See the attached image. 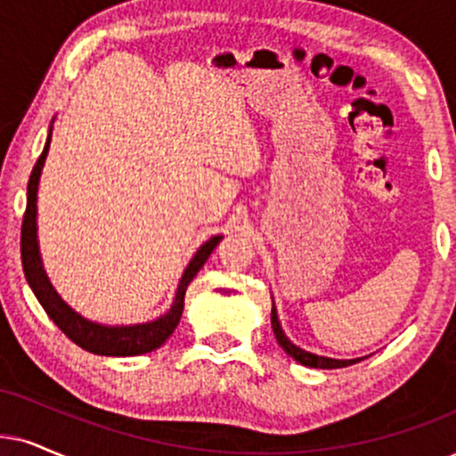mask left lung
<instances>
[{"label": "left lung", "instance_id": "8db88e82", "mask_svg": "<svg viewBox=\"0 0 456 456\" xmlns=\"http://www.w3.org/2000/svg\"><path fill=\"white\" fill-rule=\"evenodd\" d=\"M271 328H273L275 338H278L280 347L284 349L286 354L292 357V360H297L298 364H303V366H309V368H345V366L355 364V362H360V360H332V357H322V355L309 354V351H305L301 347H297V345H292L286 338V334L281 332V326L278 322V314H275V307H271Z\"/></svg>", "mask_w": 456, "mask_h": 456}]
</instances>
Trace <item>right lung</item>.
I'll return each mask as SVG.
<instances>
[{"instance_id":"add662e5","label":"right lung","mask_w":456,"mask_h":456,"mask_svg":"<svg viewBox=\"0 0 456 456\" xmlns=\"http://www.w3.org/2000/svg\"><path fill=\"white\" fill-rule=\"evenodd\" d=\"M50 149V134L45 141V147L42 155H39L36 166H33L31 176H28L27 185V208L25 216H22V227H20V258H22V271H25V278L31 286V290L36 292L37 301L42 303V307L48 318L67 334L75 345L86 351L99 355H115V357H128V355H141L149 354V351L161 347L166 343V338L175 332L181 320L183 305H185V292L187 286L191 284V280L198 275V271L204 267V263L208 261L221 235H215L206 241L204 246L195 252V256L189 263V267L183 273L181 284H178L175 303H172L170 311L166 315H161L159 320L149 322V324H136V326H101L94 322L84 320L82 315L75 314L73 309H69L65 303L61 301V297L56 295L54 288L50 286L48 278H45L42 258H39V248H37V227H36V215H37V183L39 175H42L45 155Z\"/></svg>"}]
</instances>
